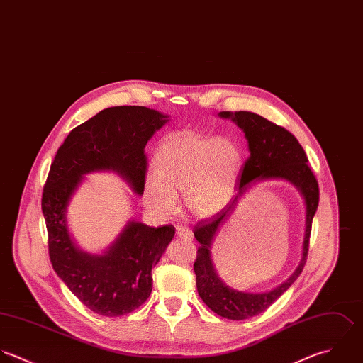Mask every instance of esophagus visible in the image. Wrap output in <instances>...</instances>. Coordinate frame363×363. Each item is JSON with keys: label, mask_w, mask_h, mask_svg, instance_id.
I'll return each mask as SVG.
<instances>
[{"label": "esophagus", "mask_w": 363, "mask_h": 363, "mask_svg": "<svg viewBox=\"0 0 363 363\" xmlns=\"http://www.w3.org/2000/svg\"><path fill=\"white\" fill-rule=\"evenodd\" d=\"M176 237L180 238V240L191 241L193 240V233L186 225H177L176 227Z\"/></svg>", "instance_id": "34e87169"}]
</instances>
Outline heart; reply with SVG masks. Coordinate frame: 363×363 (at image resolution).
<instances>
[{
    "label": "heart",
    "instance_id": "obj_1",
    "mask_svg": "<svg viewBox=\"0 0 363 363\" xmlns=\"http://www.w3.org/2000/svg\"><path fill=\"white\" fill-rule=\"evenodd\" d=\"M242 166L241 147L234 139L177 132L155 155L156 176L145 179V203L160 214H172L177 194L184 193V203L194 216H214L233 197Z\"/></svg>",
    "mask_w": 363,
    "mask_h": 363
}]
</instances>
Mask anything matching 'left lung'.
Returning <instances> with one entry per match:
<instances>
[{
  "mask_svg": "<svg viewBox=\"0 0 363 363\" xmlns=\"http://www.w3.org/2000/svg\"><path fill=\"white\" fill-rule=\"evenodd\" d=\"M223 118H231L247 139L249 156L242 166L238 179L240 194L256 180L286 179L293 183L306 201V234L303 243V257L296 272L279 287L266 293H243L230 289L220 280L211 260V243L220 227L228 220L237 203L235 197L223 211L211 218L201 220L194 227V237L200 242L194 260L196 284L201 300L218 315L240 321L255 317L267 310L300 276L307 262L311 224L318 207V182L308 166V159L296 136L286 128L276 125L257 114L249 111L220 113Z\"/></svg>",
  "mask_w": 363,
  "mask_h": 363,
  "instance_id": "1",
  "label": "left lung"
}]
</instances>
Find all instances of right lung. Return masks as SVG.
Masks as SVG:
<instances>
[{"mask_svg":"<svg viewBox=\"0 0 363 363\" xmlns=\"http://www.w3.org/2000/svg\"><path fill=\"white\" fill-rule=\"evenodd\" d=\"M167 117L138 106L100 111L76 126L57 149L42 193L52 266L70 291L93 313L121 317L142 306L152 291V267L174 235L173 225L129 223L103 255L79 250L70 240L66 208L83 176L116 170L138 194L147 170L145 146Z\"/></svg>","mask_w":363,"mask_h":363,"instance_id":"add662e5","label":"right lung"}]
</instances>
